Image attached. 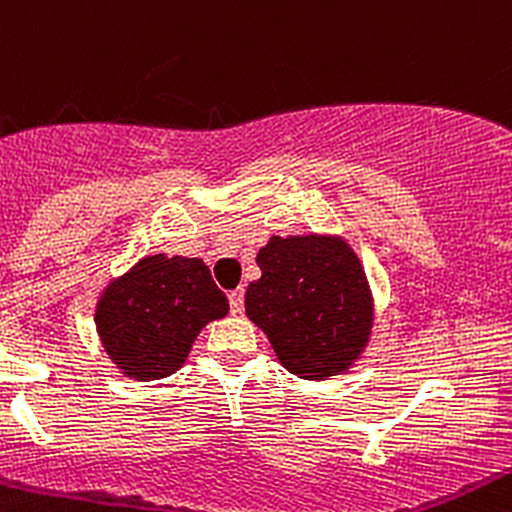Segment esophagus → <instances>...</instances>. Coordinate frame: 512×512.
Returning a JSON list of instances; mask_svg holds the SVG:
<instances>
[{"label":"esophagus","instance_id":"1","mask_svg":"<svg viewBox=\"0 0 512 512\" xmlns=\"http://www.w3.org/2000/svg\"><path fill=\"white\" fill-rule=\"evenodd\" d=\"M228 299H230V311H233V313L243 311V303H245V289H243V286H238V289L230 291Z\"/></svg>","mask_w":512,"mask_h":512}]
</instances>
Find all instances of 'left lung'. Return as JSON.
I'll return each mask as SVG.
<instances>
[{"instance_id":"8db88e82","label":"left lung","mask_w":512,"mask_h":512,"mask_svg":"<svg viewBox=\"0 0 512 512\" xmlns=\"http://www.w3.org/2000/svg\"><path fill=\"white\" fill-rule=\"evenodd\" d=\"M245 313L265 330L279 362L303 379L350 367L372 325V296L357 255L333 238H277L257 255Z\"/></svg>"}]
</instances>
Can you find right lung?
<instances>
[{
  "mask_svg": "<svg viewBox=\"0 0 512 512\" xmlns=\"http://www.w3.org/2000/svg\"><path fill=\"white\" fill-rule=\"evenodd\" d=\"M226 313V294L199 257L153 255L104 291L97 328L123 374L150 381L177 372L201 328Z\"/></svg>",
  "mask_w": 512,
  "mask_h": 512,
  "instance_id": "add662e5",
  "label": "right lung"
}]
</instances>
